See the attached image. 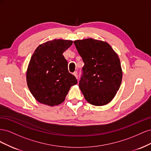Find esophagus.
<instances>
[{
    "instance_id": "34e87169",
    "label": "esophagus",
    "mask_w": 151,
    "mask_h": 151,
    "mask_svg": "<svg viewBox=\"0 0 151 151\" xmlns=\"http://www.w3.org/2000/svg\"><path fill=\"white\" fill-rule=\"evenodd\" d=\"M74 74V76L76 77L77 79H78V75H77V72H74V74Z\"/></svg>"
}]
</instances>
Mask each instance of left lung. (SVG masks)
Instances as JSON below:
<instances>
[{
    "label": "left lung",
    "instance_id": "obj_1",
    "mask_svg": "<svg viewBox=\"0 0 151 151\" xmlns=\"http://www.w3.org/2000/svg\"><path fill=\"white\" fill-rule=\"evenodd\" d=\"M74 43L84 63L79 84L84 98L94 106L109 103L122 83V69L117 53L101 40L87 38Z\"/></svg>",
    "mask_w": 151,
    "mask_h": 151
}]
</instances>
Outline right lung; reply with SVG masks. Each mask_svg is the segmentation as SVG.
<instances>
[{"instance_id": "obj_1", "label": "right lung", "mask_w": 151, "mask_h": 151, "mask_svg": "<svg viewBox=\"0 0 151 151\" xmlns=\"http://www.w3.org/2000/svg\"><path fill=\"white\" fill-rule=\"evenodd\" d=\"M71 40L48 41L35 50L26 72V81L33 97L50 106L64 101L71 86L77 83L68 72L63 53L72 45Z\"/></svg>"}]
</instances>
